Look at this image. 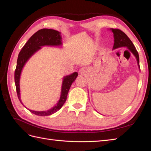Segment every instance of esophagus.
<instances>
[{"label":"esophagus","instance_id":"obj_1","mask_svg":"<svg viewBox=\"0 0 151 151\" xmlns=\"http://www.w3.org/2000/svg\"><path fill=\"white\" fill-rule=\"evenodd\" d=\"M87 73H88V69H86V67H82V68H81L79 70V73L81 74V75H86Z\"/></svg>","mask_w":151,"mask_h":151}]
</instances>
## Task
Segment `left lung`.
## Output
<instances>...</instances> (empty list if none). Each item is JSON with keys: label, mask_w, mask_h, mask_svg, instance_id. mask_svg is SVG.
I'll return each mask as SVG.
<instances>
[{"label": "left lung", "mask_w": 151, "mask_h": 151, "mask_svg": "<svg viewBox=\"0 0 151 151\" xmlns=\"http://www.w3.org/2000/svg\"><path fill=\"white\" fill-rule=\"evenodd\" d=\"M110 30L113 32L114 37V44L113 49H115L121 47H127L132 52L134 55L136 56L137 64H138V66L139 67V58L138 52H137V50L136 49V47H134L132 41L129 39V37L123 31H121L119 29L111 28Z\"/></svg>", "instance_id": "1"}]
</instances>
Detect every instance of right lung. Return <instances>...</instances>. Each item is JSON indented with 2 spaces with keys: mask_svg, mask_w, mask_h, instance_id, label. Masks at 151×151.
Instances as JSON below:
<instances>
[{
  "mask_svg": "<svg viewBox=\"0 0 151 151\" xmlns=\"http://www.w3.org/2000/svg\"><path fill=\"white\" fill-rule=\"evenodd\" d=\"M62 37L60 36V32H59L58 31L52 29L43 28V29L38 30L34 35H32L30 39L28 40L26 44L24 45V47H22V49L19 54L17 66H16L14 75L17 97L19 100L20 101L22 105H23V104L22 103L20 97V85H19V81H20V76L22 69L23 68L24 64L26 63L28 59L35 52L41 49V47L46 45L59 46L62 45ZM77 76L78 73L75 72L71 74V75L66 76L63 78L60 100L53 108L47 111H34L29 110V109H28V110L31 113L36 115H39V116H47V115H50L55 113L57 111H58L62 107L63 104L65 103L70 86H71L72 83L75 81Z\"/></svg>",
  "mask_w": 151,
  "mask_h": 151,
  "instance_id": "right-lung-1",
  "label": "right lung"
}]
</instances>
